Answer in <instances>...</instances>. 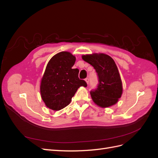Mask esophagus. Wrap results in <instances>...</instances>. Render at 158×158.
<instances>
[{
	"label": "esophagus",
	"mask_w": 158,
	"mask_h": 158,
	"mask_svg": "<svg viewBox=\"0 0 158 158\" xmlns=\"http://www.w3.org/2000/svg\"><path fill=\"white\" fill-rule=\"evenodd\" d=\"M85 81H86V83L88 84L89 83V78H86V79H85Z\"/></svg>",
	"instance_id": "34e87169"
}]
</instances>
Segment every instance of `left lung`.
<instances>
[{
	"mask_svg": "<svg viewBox=\"0 0 158 158\" xmlns=\"http://www.w3.org/2000/svg\"><path fill=\"white\" fill-rule=\"evenodd\" d=\"M82 58L93 66L98 77L97 88L90 91L93 101L102 108L115 104L123 93L122 81L115 62L104 54L83 55Z\"/></svg>",
	"mask_w": 158,
	"mask_h": 158,
	"instance_id": "left-lung-1",
	"label": "left lung"
}]
</instances>
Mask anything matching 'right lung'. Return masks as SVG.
Instances as JSON below:
<instances>
[{"mask_svg": "<svg viewBox=\"0 0 158 158\" xmlns=\"http://www.w3.org/2000/svg\"><path fill=\"white\" fill-rule=\"evenodd\" d=\"M76 58L68 52H61L51 58L42 79L40 93L46 106L60 110L68 106L81 86L87 83L79 78V69H72Z\"/></svg>", "mask_w": 158, "mask_h": 158, "instance_id": "right-lung-1", "label": "right lung"}]
</instances>
